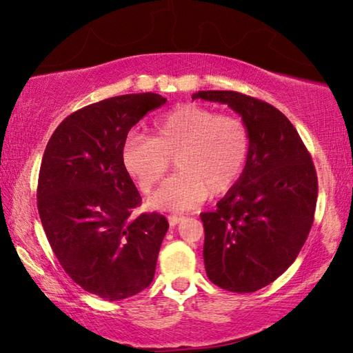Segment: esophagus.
<instances>
[{
    "mask_svg": "<svg viewBox=\"0 0 353 353\" xmlns=\"http://www.w3.org/2000/svg\"><path fill=\"white\" fill-rule=\"evenodd\" d=\"M182 219H183V216H177V214H170V216H168V221H170L171 225H177Z\"/></svg>",
    "mask_w": 353,
    "mask_h": 353,
    "instance_id": "34e87169",
    "label": "esophagus"
}]
</instances>
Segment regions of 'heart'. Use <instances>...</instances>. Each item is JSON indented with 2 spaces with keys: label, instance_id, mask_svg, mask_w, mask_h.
Instances as JSON below:
<instances>
[{
  "label": "heart",
  "instance_id": "obj_1",
  "mask_svg": "<svg viewBox=\"0 0 353 353\" xmlns=\"http://www.w3.org/2000/svg\"><path fill=\"white\" fill-rule=\"evenodd\" d=\"M249 152L250 135L240 118L185 104L155 119L152 137L129 135L121 159L143 193L162 181L176 159L179 172L152 196L151 205L183 212L208 194L229 193L243 176Z\"/></svg>",
  "mask_w": 353,
  "mask_h": 353
}]
</instances>
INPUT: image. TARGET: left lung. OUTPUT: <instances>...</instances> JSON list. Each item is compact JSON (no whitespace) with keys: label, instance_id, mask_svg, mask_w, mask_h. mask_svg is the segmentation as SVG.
Segmentation results:
<instances>
[{"label":"left lung","instance_id":"left-lung-1","mask_svg":"<svg viewBox=\"0 0 353 353\" xmlns=\"http://www.w3.org/2000/svg\"><path fill=\"white\" fill-rule=\"evenodd\" d=\"M191 98L227 104L249 130L241 179L201 219L208 279L227 291L254 292L288 270L312 229L318 199L312 155L290 119L265 101L227 90Z\"/></svg>","mask_w":353,"mask_h":353}]
</instances>
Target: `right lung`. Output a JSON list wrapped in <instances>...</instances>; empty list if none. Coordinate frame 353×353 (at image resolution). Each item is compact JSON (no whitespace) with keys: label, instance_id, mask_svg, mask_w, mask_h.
Wrapping results in <instances>:
<instances>
[{"label":"right lung","instance_id":"obj_1","mask_svg":"<svg viewBox=\"0 0 353 353\" xmlns=\"http://www.w3.org/2000/svg\"><path fill=\"white\" fill-rule=\"evenodd\" d=\"M166 98L121 94L71 113L41 159L37 207L51 249L65 272L92 294L121 301L151 285L168 221L141 213L139 190L121 151L132 126Z\"/></svg>","mask_w":353,"mask_h":353}]
</instances>
